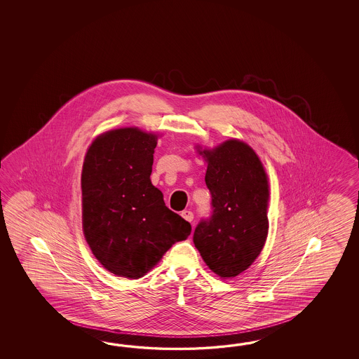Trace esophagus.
I'll return each instance as SVG.
<instances>
[{
	"instance_id": "1",
	"label": "esophagus",
	"mask_w": 359,
	"mask_h": 359,
	"mask_svg": "<svg viewBox=\"0 0 359 359\" xmlns=\"http://www.w3.org/2000/svg\"><path fill=\"white\" fill-rule=\"evenodd\" d=\"M181 215H182L183 218L187 222H192V219H194V213H192L191 210H183Z\"/></svg>"
}]
</instances>
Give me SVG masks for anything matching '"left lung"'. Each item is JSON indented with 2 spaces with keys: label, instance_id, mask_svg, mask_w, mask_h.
Returning <instances> with one entry per match:
<instances>
[{
  "label": "left lung",
  "instance_id": "8db88e82",
  "mask_svg": "<svg viewBox=\"0 0 359 359\" xmlns=\"http://www.w3.org/2000/svg\"><path fill=\"white\" fill-rule=\"evenodd\" d=\"M200 154L208 161L212 214L198 222L194 244L214 273L231 278L252 266L266 243L267 175L252 147L238 140Z\"/></svg>",
  "mask_w": 359,
  "mask_h": 359
}]
</instances>
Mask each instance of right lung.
I'll return each instance as SVG.
<instances>
[{"label": "right lung", "instance_id": "add662e5", "mask_svg": "<svg viewBox=\"0 0 359 359\" xmlns=\"http://www.w3.org/2000/svg\"><path fill=\"white\" fill-rule=\"evenodd\" d=\"M155 147V135L121 128L96 138L84 158V237L114 275L142 277L190 236V223L165 206L150 180Z\"/></svg>", "mask_w": 359, "mask_h": 359}]
</instances>
